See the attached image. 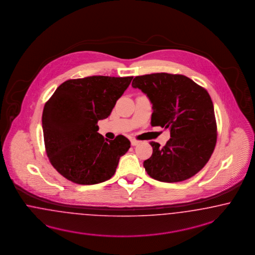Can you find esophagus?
Instances as JSON below:
<instances>
[{
    "instance_id": "obj_1",
    "label": "esophagus",
    "mask_w": 255,
    "mask_h": 255,
    "mask_svg": "<svg viewBox=\"0 0 255 255\" xmlns=\"http://www.w3.org/2000/svg\"><path fill=\"white\" fill-rule=\"evenodd\" d=\"M139 142H140L139 140H136V139H133V138L131 139V144H132V146H135V145H137Z\"/></svg>"
}]
</instances>
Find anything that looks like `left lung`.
<instances>
[{"mask_svg":"<svg viewBox=\"0 0 255 255\" xmlns=\"http://www.w3.org/2000/svg\"><path fill=\"white\" fill-rule=\"evenodd\" d=\"M132 86L153 104L152 126L169 128L164 147L152 141V156L143 162L147 173L161 182L194 176L209 161L216 144L214 104L207 90L183 75L154 73L137 76Z\"/></svg>","mask_w":255,"mask_h":255,"instance_id":"obj_1","label":"left lung"}]
</instances>
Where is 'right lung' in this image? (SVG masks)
I'll list each match as a JSON object with an SVG mask.
<instances>
[{
    "mask_svg": "<svg viewBox=\"0 0 255 255\" xmlns=\"http://www.w3.org/2000/svg\"><path fill=\"white\" fill-rule=\"evenodd\" d=\"M132 77L92 76L61 83L44 105L42 131L52 166L81 185L110 179L130 148L123 134L114 140L99 133L98 122L110 116Z\"/></svg>",
    "mask_w": 255,
    "mask_h": 255,
    "instance_id": "1",
    "label": "right lung"
}]
</instances>
